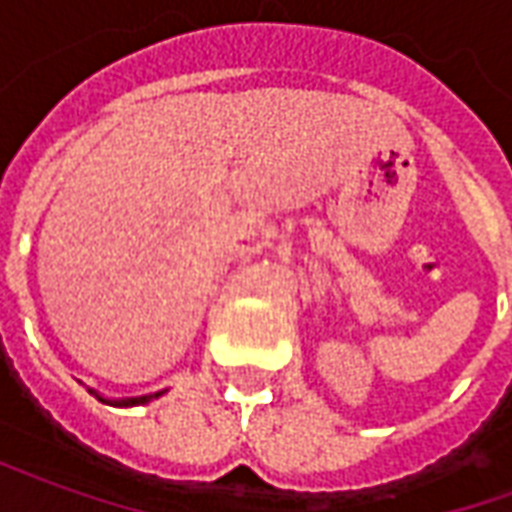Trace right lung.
<instances>
[{"instance_id":"right-lung-1","label":"right lung","mask_w":512,"mask_h":512,"mask_svg":"<svg viewBox=\"0 0 512 512\" xmlns=\"http://www.w3.org/2000/svg\"><path fill=\"white\" fill-rule=\"evenodd\" d=\"M90 395H95L101 403H106V406H120V408H128V406H147L150 400H156V397H161L167 389H161V392H153V395H139V397H120V400H115V397H104L98 395L95 389H87Z\"/></svg>"}]
</instances>
